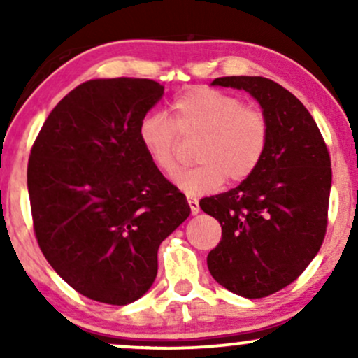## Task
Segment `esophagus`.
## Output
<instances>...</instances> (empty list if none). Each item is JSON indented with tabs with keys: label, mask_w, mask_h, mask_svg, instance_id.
Segmentation results:
<instances>
[{
	"label": "esophagus",
	"mask_w": 358,
	"mask_h": 358,
	"mask_svg": "<svg viewBox=\"0 0 358 358\" xmlns=\"http://www.w3.org/2000/svg\"><path fill=\"white\" fill-rule=\"evenodd\" d=\"M188 205H190V212L192 215H196V213L200 212V205L196 202V199H192V196H188Z\"/></svg>",
	"instance_id": "1"
}]
</instances>
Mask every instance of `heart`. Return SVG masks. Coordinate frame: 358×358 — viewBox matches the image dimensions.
I'll return each mask as SVG.
<instances>
[{
  "label": "heart",
  "mask_w": 358,
  "mask_h": 358,
  "mask_svg": "<svg viewBox=\"0 0 358 358\" xmlns=\"http://www.w3.org/2000/svg\"><path fill=\"white\" fill-rule=\"evenodd\" d=\"M165 113H150L138 127L139 143L162 173L178 166L180 141L200 138L195 148L199 165L178 171L173 182L192 196L215 192L227 180H248L264 159L271 124L262 109L245 106L241 97L219 89L196 87L171 104Z\"/></svg>",
  "instance_id": "obj_1"
}]
</instances>
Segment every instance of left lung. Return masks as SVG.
<instances>
[{
    "label": "left lung",
    "instance_id": "left-lung-1",
    "mask_svg": "<svg viewBox=\"0 0 358 358\" xmlns=\"http://www.w3.org/2000/svg\"><path fill=\"white\" fill-rule=\"evenodd\" d=\"M244 89L269 119L268 151L239 187L200 200L222 225L207 266L219 285L244 298H264L301 276L322 248L328 225L331 162L308 109L266 77H219Z\"/></svg>",
    "mask_w": 358,
    "mask_h": 358
}]
</instances>
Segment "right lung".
Wrapping results in <instances>:
<instances>
[{
	"mask_svg": "<svg viewBox=\"0 0 358 358\" xmlns=\"http://www.w3.org/2000/svg\"><path fill=\"white\" fill-rule=\"evenodd\" d=\"M163 90L136 77L84 82L55 106L31 146L36 242L57 274L94 301L141 298L158 273L159 244L190 215L138 136Z\"/></svg>",
	"mask_w": 358,
	"mask_h": 358,
	"instance_id": "right-lung-1",
	"label": "right lung"
}]
</instances>
